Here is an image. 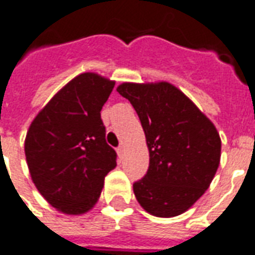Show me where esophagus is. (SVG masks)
<instances>
[{
  "label": "esophagus",
  "instance_id": "34e87169",
  "mask_svg": "<svg viewBox=\"0 0 255 255\" xmlns=\"http://www.w3.org/2000/svg\"><path fill=\"white\" fill-rule=\"evenodd\" d=\"M116 151H118V153H119V156H122L124 152V145L123 144H120L118 148H116Z\"/></svg>",
  "mask_w": 255,
  "mask_h": 255
}]
</instances>
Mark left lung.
Wrapping results in <instances>:
<instances>
[{
    "label": "left lung",
    "instance_id": "obj_1",
    "mask_svg": "<svg viewBox=\"0 0 255 255\" xmlns=\"http://www.w3.org/2000/svg\"><path fill=\"white\" fill-rule=\"evenodd\" d=\"M118 92L135 108L149 151L147 174L133 183L136 199L155 217L184 213L205 194L218 170L217 128L168 83H124Z\"/></svg>",
    "mask_w": 255,
    "mask_h": 255
}]
</instances>
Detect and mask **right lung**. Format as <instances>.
<instances>
[{"label": "right lung", "mask_w": 255, "mask_h": 255, "mask_svg": "<svg viewBox=\"0 0 255 255\" xmlns=\"http://www.w3.org/2000/svg\"><path fill=\"white\" fill-rule=\"evenodd\" d=\"M115 87L81 73L58 91L33 120L25 156L33 183L48 203L69 215L87 213L102 194L118 155L106 141L100 111Z\"/></svg>", "instance_id": "add662e5"}]
</instances>
